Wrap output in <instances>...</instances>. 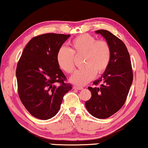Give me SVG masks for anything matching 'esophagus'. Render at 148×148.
<instances>
[{"label":"esophagus","mask_w":148,"mask_h":148,"mask_svg":"<svg viewBox=\"0 0 148 148\" xmlns=\"http://www.w3.org/2000/svg\"><path fill=\"white\" fill-rule=\"evenodd\" d=\"M74 88V90H81L84 89L82 87H78V86H74V88Z\"/></svg>","instance_id":"obj_1"}]
</instances>
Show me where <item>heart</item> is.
Masks as SVG:
<instances>
[{
	"label": "heart",
	"instance_id": "1",
	"mask_svg": "<svg viewBox=\"0 0 148 148\" xmlns=\"http://www.w3.org/2000/svg\"><path fill=\"white\" fill-rule=\"evenodd\" d=\"M70 49L60 47L58 50L56 62L59 68L71 74L75 69V56H83L81 65L84 68L76 71L70 78L72 84L84 86L97 74H103L111 60V49L104 40H97L95 37L83 34L74 38Z\"/></svg>",
	"mask_w": 148,
	"mask_h": 148
}]
</instances>
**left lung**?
<instances>
[{
    "mask_svg": "<svg viewBox=\"0 0 148 148\" xmlns=\"http://www.w3.org/2000/svg\"><path fill=\"white\" fill-rule=\"evenodd\" d=\"M96 33L109 44L111 60L102 76L94 81L95 87H88L92 95L85 105L92 116L105 119L118 112L125 103L133 81V71L124 42L108 30H98Z\"/></svg>",
    "mask_w": 148,
    "mask_h": 148,
    "instance_id": "left-lung-1",
    "label": "left lung"
}]
</instances>
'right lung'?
Wrapping results in <instances>:
<instances>
[{
  "instance_id": "1",
  "label": "right lung",
  "mask_w": 148,
  "mask_h": 148,
  "mask_svg": "<svg viewBox=\"0 0 148 148\" xmlns=\"http://www.w3.org/2000/svg\"><path fill=\"white\" fill-rule=\"evenodd\" d=\"M70 35L46 33L34 37L22 52L16 66L18 94L33 116L48 120L57 114L72 85L56 62L58 50Z\"/></svg>"
}]
</instances>
